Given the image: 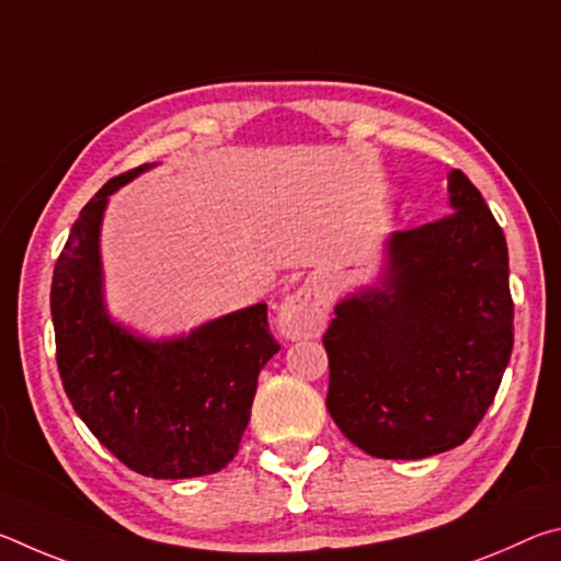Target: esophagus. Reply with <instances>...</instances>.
Wrapping results in <instances>:
<instances>
[{
  "label": "esophagus",
  "mask_w": 561,
  "mask_h": 561,
  "mask_svg": "<svg viewBox=\"0 0 561 561\" xmlns=\"http://www.w3.org/2000/svg\"><path fill=\"white\" fill-rule=\"evenodd\" d=\"M327 314L329 284L319 277H311L279 304L277 327L282 331V336H287L291 341L314 339L324 331Z\"/></svg>",
  "instance_id": "esophagus-1"
}]
</instances>
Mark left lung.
<instances>
[{"mask_svg": "<svg viewBox=\"0 0 561 561\" xmlns=\"http://www.w3.org/2000/svg\"><path fill=\"white\" fill-rule=\"evenodd\" d=\"M450 215L393 232L383 277L334 307L327 408L360 450L421 460L478 428L515 341L507 242L480 190L448 173Z\"/></svg>", "mask_w": 561, "mask_h": 561, "instance_id": "obj_1", "label": "left lung"}]
</instances>
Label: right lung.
<instances>
[{"label":"right lung","instance_id":"obj_1","mask_svg":"<svg viewBox=\"0 0 561 561\" xmlns=\"http://www.w3.org/2000/svg\"><path fill=\"white\" fill-rule=\"evenodd\" d=\"M156 163L108 180L83 207L54 267L51 319L64 391L101 445L156 480L222 470L240 448L257 376L279 344L267 304L148 339L108 314L101 225L108 197Z\"/></svg>","mask_w":561,"mask_h":561}]
</instances>
